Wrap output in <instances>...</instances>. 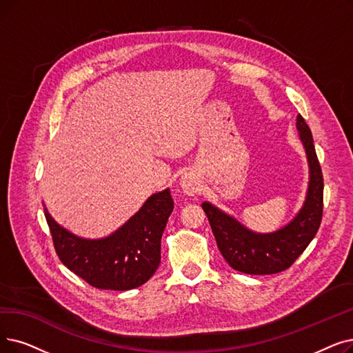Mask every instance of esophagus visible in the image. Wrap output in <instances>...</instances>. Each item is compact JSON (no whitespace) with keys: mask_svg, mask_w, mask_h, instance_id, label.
Wrapping results in <instances>:
<instances>
[{"mask_svg":"<svg viewBox=\"0 0 353 353\" xmlns=\"http://www.w3.org/2000/svg\"><path fill=\"white\" fill-rule=\"evenodd\" d=\"M180 188L186 194L194 196L201 189V183H199V179L193 172H186L180 177Z\"/></svg>","mask_w":353,"mask_h":353,"instance_id":"esophagus-1","label":"esophagus"}]
</instances>
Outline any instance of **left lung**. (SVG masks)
Wrapping results in <instances>:
<instances>
[{
  "label": "left lung",
  "mask_w": 353,
  "mask_h": 353,
  "mask_svg": "<svg viewBox=\"0 0 353 353\" xmlns=\"http://www.w3.org/2000/svg\"><path fill=\"white\" fill-rule=\"evenodd\" d=\"M296 127L309 163V186L303 206L287 225L268 234L255 232L210 202L202 203L222 256L236 271L254 275L281 272L291 267L319 231L323 213V174L312 131L301 115H297Z\"/></svg>",
  "instance_id": "1"
}]
</instances>
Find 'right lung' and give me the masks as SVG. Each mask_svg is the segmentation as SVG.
I'll list each match as a JSON object with an SVG mask.
<instances>
[{
	"mask_svg": "<svg viewBox=\"0 0 353 353\" xmlns=\"http://www.w3.org/2000/svg\"><path fill=\"white\" fill-rule=\"evenodd\" d=\"M173 208L170 189L151 194L115 232L98 239L72 234L46 208L44 214L60 261L92 287L125 291L143 285L157 271L161 235Z\"/></svg>",
	"mask_w": 353,
	"mask_h": 353,
	"instance_id": "1",
	"label": "right lung"
}]
</instances>
